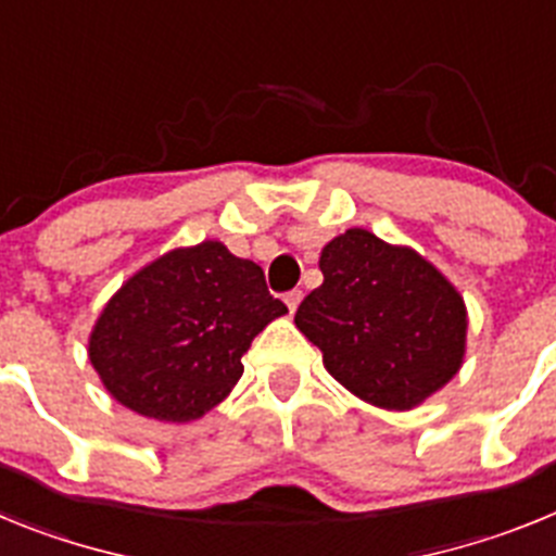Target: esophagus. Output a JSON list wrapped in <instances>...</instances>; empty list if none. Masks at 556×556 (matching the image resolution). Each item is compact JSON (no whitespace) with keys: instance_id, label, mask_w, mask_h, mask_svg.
Listing matches in <instances>:
<instances>
[{"instance_id":"1","label":"esophagus","mask_w":556,"mask_h":556,"mask_svg":"<svg viewBox=\"0 0 556 556\" xmlns=\"http://www.w3.org/2000/svg\"><path fill=\"white\" fill-rule=\"evenodd\" d=\"M301 298H303L301 289H292V292H287V298H283V303H287L289 314L298 312V306H301Z\"/></svg>"}]
</instances>
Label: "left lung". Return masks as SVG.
<instances>
[{
  "label": "left lung",
  "instance_id": "obj_1",
  "mask_svg": "<svg viewBox=\"0 0 556 556\" xmlns=\"http://www.w3.org/2000/svg\"><path fill=\"white\" fill-rule=\"evenodd\" d=\"M320 273L294 326L348 392L378 409L409 412L459 372L465 298L417 250L348 228L323 248Z\"/></svg>",
  "mask_w": 556,
  "mask_h": 556
}]
</instances>
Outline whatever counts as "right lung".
I'll return each mask as SVG.
<instances>
[{"label":"right lung","instance_id":"obj_1","mask_svg":"<svg viewBox=\"0 0 556 556\" xmlns=\"http://www.w3.org/2000/svg\"><path fill=\"white\" fill-rule=\"evenodd\" d=\"M283 314L258 264L205 239L159 255L113 292L88 358L125 409L189 424L230 395L255 333Z\"/></svg>","mask_w":556,"mask_h":556}]
</instances>
